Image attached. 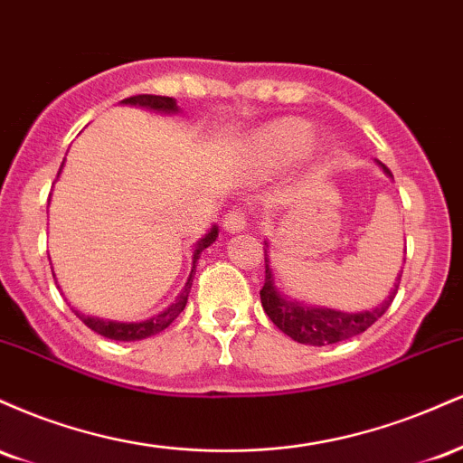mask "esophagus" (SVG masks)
Wrapping results in <instances>:
<instances>
[{
    "mask_svg": "<svg viewBox=\"0 0 463 463\" xmlns=\"http://www.w3.org/2000/svg\"><path fill=\"white\" fill-rule=\"evenodd\" d=\"M222 226H224V231L231 232V235L246 231V215L239 213V211H231V213H226L224 220H222Z\"/></svg>",
    "mask_w": 463,
    "mask_h": 463,
    "instance_id": "1",
    "label": "esophagus"
}]
</instances>
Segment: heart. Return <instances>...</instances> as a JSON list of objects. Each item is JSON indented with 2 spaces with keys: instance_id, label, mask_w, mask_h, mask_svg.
I'll return each instance as SVG.
<instances>
[{
  "instance_id": "obj_1",
  "label": "heart",
  "mask_w": 463,
  "mask_h": 463,
  "mask_svg": "<svg viewBox=\"0 0 463 463\" xmlns=\"http://www.w3.org/2000/svg\"><path fill=\"white\" fill-rule=\"evenodd\" d=\"M311 141V126L298 117H285L265 124L248 137L241 161L248 169L269 174L291 165Z\"/></svg>"
}]
</instances>
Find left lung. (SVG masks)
Instances as JSON below:
<instances>
[{
	"label": "left lung",
	"mask_w": 463,
	"mask_h": 463,
	"mask_svg": "<svg viewBox=\"0 0 463 463\" xmlns=\"http://www.w3.org/2000/svg\"><path fill=\"white\" fill-rule=\"evenodd\" d=\"M376 165L383 169L387 178L394 180L392 172L383 163L376 161ZM263 246H265L263 248L265 250V283L261 289L263 311L268 313L269 320H272L280 331L289 335L294 342L307 344V346H326V344H337V342H344V339L357 337L359 333H364L365 328H370L372 324L390 309L402 276V272H398L396 283L392 287L390 296H387L379 307H374V309L370 311L346 313L339 309H328V307L305 305V302L285 296L283 291L276 287L272 259H269V241H263Z\"/></svg>",
	"instance_id": "8db88e82"
}]
</instances>
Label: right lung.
<instances>
[{
	"instance_id": "right-lung-1",
	"label": "right lung",
	"mask_w": 463,
	"mask_h": 463,
	"mask_svg": "<svg viewBox=\"0 0 463 463\" xmlns=\"http://www.w3.org/2000/svg\"><path fill=\"white\" fill-rule=\"evenodd\" d=\"M121 104H128V106H137V109H146V110H152V113H163V115H178L180 109L176 104V99L174 98H165V95H132V98H126L121 99ZM62 167H65V161L61 165V172ZM58 172V174H61ZM217 235H220V228L215 224L211 226V231L206 232L204 237L200 239L198 243L194 246V263H191V272H189V279L187 283H184L183 291L176 296V300L172 302V305L167 307V309H163L161 313H156V316L150 317V320H143V322H117V320H104V317H98V316H84L82 311H78L76 307H71V311L76 313V316L87 324L91 331H95L98 335H102V337H109V339H115V342H139V339H146V337H152V335L165 331V328L169 326L176 317L183 313L184 307H187V300H189V291H191V285H194V274H195V263H198L202 250H206L211 246V243L215 241ZM52 274H54V269H52ZM56 276V274H54ZM58 283V280H56ZM61 289V287H58Z\"/></svg>"
}]
</instances>
